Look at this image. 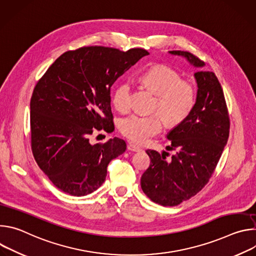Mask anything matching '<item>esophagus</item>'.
Returning a JSON list of instances; mask_svg holds the SVG:
<instances>
[{"instance_id":"1","label":"esophagus","mask_w":256,"mask_h":256,"mask_svg":"<svg viewBox=\"0 0 256 256\" xmlns=\"http://www.w3.org/2000/svg\"><path fill=\"white\" fill-rule=\"evenodd\" d=\"M128 150L132 151V152H140L142 149L140 147H138V146L134 144H128Z\"/></svg>"}]
</instances>
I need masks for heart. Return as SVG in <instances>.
<instances>
[{"mask_svg":"<svg viewBox=\"0 0 256 256\" xmlns=\"http://www.w3.org/2000/svg\"><path fill=\"white\" fill-rule=\"evenodd\" d=\"M138 81L156 95L153 109L158 114L126 118L120 124V130L130 140L144 144L161 132L163 120L168 126H177L190 116L196 101V90L192 83L182 80L179 72L166 64H156L146 70L140 75ZM130 92L128 82L116 86L112 101L118 112H128Z\"/></svg>","mask_w":256,"mask_h":256,"instance_id":"obj_1","label":"heart"}]
</instances>
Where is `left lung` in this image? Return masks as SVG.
I'll return each instance as SVG.
<instances>
[{
    "label": "left lung",
    "mask_w": 256,
    "mask_h": 256,
    "mask_svg": "<svg viewBox=\"0 0 256 256\" xmlns=\"http://www.w3.org/2000/svg\"><path fill=\"white\" fill-rule=\"evenodd\" d=\"M196 68L204 62L188 52L172 50ZM198 83L196 101L190 116L171 130L167 138L170 150L159 154L147 150L149 168L140 178L144 194L164 206H178L200 192L208 184L221 158L230 132V120L222 86L212 72L200 70L194 74ZM166 155L165 156L164 154Z\"/></svg>",
    "instance_id": "8db88e82"
}]
</instances>
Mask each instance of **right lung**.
<instances>
[{
  "label": "right lung",
  "mask_w": 256,
  "mask_h": 256,
  "mask_svg": "<svg viewBox=\"0 0 256 256\" xmlns=\"http://www.w3.org/2000/svg\"><path fill=\"white\" fill-rule=\"evenodd\" d=\"M142 48L122 52L84 46L58 58L36 84L30 100L34 159L62 192L87 196L104 182L107 166L122 155L120 138L92 144L94 128L114 130L110 106L114 83L142 56Z\"/></svg>",
  "instance_id": "right-lung-1"
}]
</instances>
